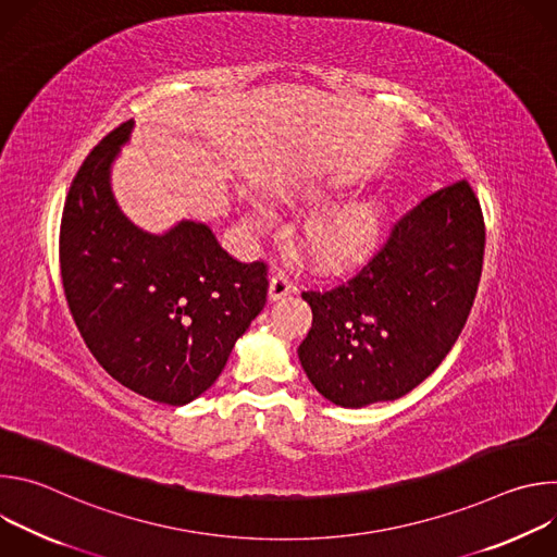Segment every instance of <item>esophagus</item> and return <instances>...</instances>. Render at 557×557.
<instances>
[{
	"mask_svg": "<svg viewBox=\"0 0 557 557\" xmlns=\"http://www.w3.org/2000/svg\"><path fill=\"white\" fill-rule=\"evenodd\" d=\"M290 290H293V282L288 280V275L275 273V275L271 277V282H269V299H271V301L284 299Z\"/></svg>",
	"mask_w": 557,
	"mask_h": 557,
	"instance_id": "esophagus-1",
	"label": "esophagus"
}]
</instances>
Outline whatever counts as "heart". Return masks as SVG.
Instances as JSON below:
<instances>
[{
  "label": "heart",
  "mask_w": 557,
  "mask_h": 557,
  "mask_svg": "<svg viewBox=\"0 0 557 557\" xmlns=\"http://www.w3.org/2000/svg\"><path fill=\"white\" fill-rule=\"evenodd\" d=\"M271 191L284 202L324 200V189L317 183H286ZM243 215L251 226L269 224V211L260 202H247ZM383 226L385 200L379 194H363L310 211L297 228V245L317 269L344 271L376 249Z\"/></svg>",
  "instance_id": "obj_1"
}]
</instances>
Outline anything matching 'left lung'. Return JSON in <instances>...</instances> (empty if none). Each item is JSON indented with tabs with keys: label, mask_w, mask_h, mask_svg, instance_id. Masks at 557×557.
I'll return each mask as SVG.
<instances>
[{
	"label": "left lung",
	"mask_w": 557,
	"mask_h": 557,
	"mask_svg": "<svg viewBox=\"0 0 557 557\" xmlns=\"http://www.w3.org/2000/svg\"><path fill=\"white\" fill-rule=\"evenodd\" d=\"M481 202L467 181L421 200L346 284L304 290L312 326L299 344L314 389L342 408L394 401L456 344L479 290Z\"/></svg>",
	"instance_id": "1"
}]
</instances>
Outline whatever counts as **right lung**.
I'll return each mask as SVG.
<instances>
[{"instance_id": "right-lung-1", "label": "right lung", "mask_w": 557, "mask_h": 557, "mask_svg": "<svg viewBox=\"0 0 557 557\" xmlns=\"http://www.w3.org/2000/svg\"><path fill=\"white\" fill-rule=\"evenodd\" d=\"M134 121L78 168L61 215L59 262L74 324L103 370L145 399L185 406L213 385L267 304V264L237 262L205 222L163 235L119 209L110 170Z\"/></svg>"}]
</instances>
